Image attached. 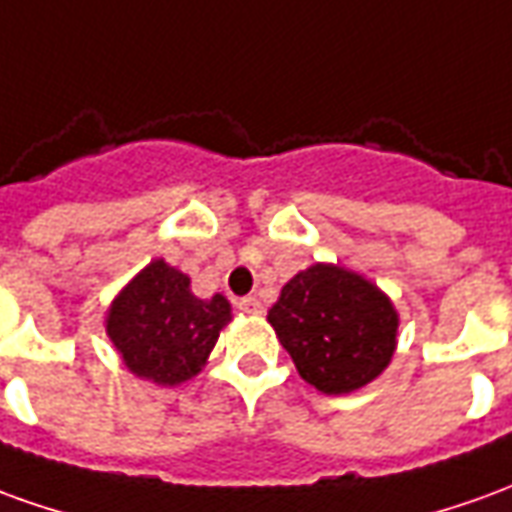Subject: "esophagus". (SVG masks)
<instances>
[{
  "label": "esophagus",
  "instance_id": "esophagus-1",
  "mask_svg": "<svg viewBox=\"0 0 512 512\" xmlns=\"http://www.w3.org/2000/svg\"><path fill=\"white\" fill-rule=\"evenodd\" d=\"M238 310H244V313H263V302L257 296H244V299H238Z\"/></svg>",
  "mask_w": 512,
  "mask_h": 512
}]
</instances>
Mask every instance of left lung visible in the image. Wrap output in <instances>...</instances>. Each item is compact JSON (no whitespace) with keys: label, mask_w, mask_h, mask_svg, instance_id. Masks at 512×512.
Segmentation results:
<instances>
[{"label":"left lung","mask_w":512,"mask_h":512,"mask_svg":"<svg viewBox=\"0 0 512 512\" xmlns=\"http://www.w3.org/2000/svg\"><path fill=\"white\" fill-rule=\"evenodd\" d=\"M268 321L293 366L321 393L363 388L391 363L399 318L355 271L316 263L282 288Z\"/></svg>","instance_id":"8db88e82"}]
</instances>
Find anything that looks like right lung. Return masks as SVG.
<instances>
[{"label": "right lung", "mask_w": 512, "mask_h": 512, "mask_svg": "<svg viewBox=\"0 0 512 512\" xmlns=\"http://www.w3.org/2000/svg\"><path fill=\"white\" fill-rule=\"evenodd\" d=\"M230 321V302L216 293L199 299L191 280L155 260L116 296L107 335L132 374L160 385L194 377Z\"/></svg>", "instance_id": "1"}]
</instances>
